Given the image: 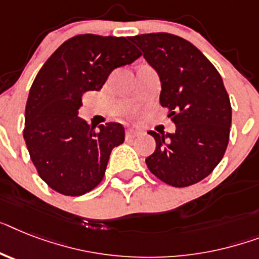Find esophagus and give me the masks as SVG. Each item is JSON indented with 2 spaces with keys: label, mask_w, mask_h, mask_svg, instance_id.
Returning <instances> with one entry per match:
<instances>
[{
  "label": "esophagus",
  "mask_w": 259,
  "mask_h": 259,
  "mask_svg": "<svg viewBox=\"0 0 259 259\" xmlns=\"http://www.w3.org/2000/svg\"><path fill=\"white\" fill-rule=\"evenodd\" d=\"M139 135H140V131H138V130H135V128H128L127 131H125V138H127V139L138 138Z\"/></svg>",
  "instance_id": "34e87169"
}]
</instances>
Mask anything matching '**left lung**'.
<instances>
[{
    "instance_id": "obj_1",
    "label": "left lung",
    "mask_w": 259,
    "mask_h": 259,
    "mask_svg": "<svg viewBox=\"0 0 259 259\" xmlns=\"http://www.w3.org/2000/svg\"><path fill=\"white\" fill-rule=\"evenodd\" d=\"M131 40L161 82L160 104L168 108L175 134L149 131L155 152L148 169L168 185L184 188L209 176L225 155L232 106L217 68L194 45L169 33L140 34Z\"/></svg>"
}]
</instances>
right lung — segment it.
<instances>
[{
    "label": "right lung",
    "mask_w": 259,
    "mask_h": 259,
    "mask_svg": "<svg viewBox=\"0 0 259 259\" xmlns=\"http://www.w3.org/2000/svg\"><path fill=\"white\" fill-rule=\"evenodd\" d=\"M142 53L124 37L79 34L51 54L34 79L23 139L38 175L51 189L82 196L103 180L111 151L124 142L119 123L90 127L78 117L82 95L99 91L116 67Z\"/></svg>",
    "instance_id": "1"
}]
</instances>
